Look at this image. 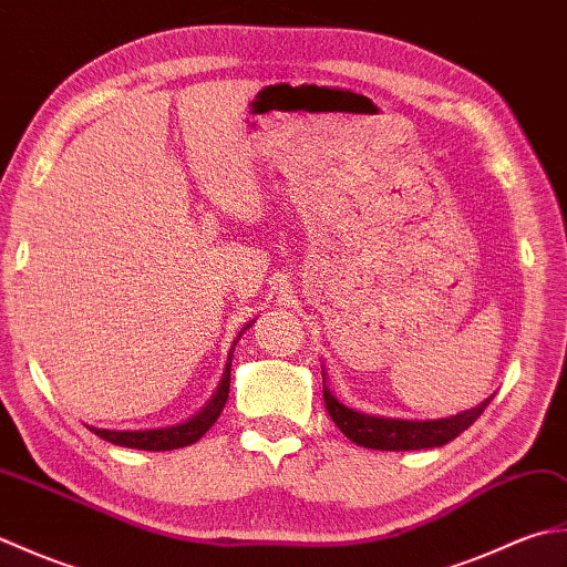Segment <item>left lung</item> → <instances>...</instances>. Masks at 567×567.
Masks as SVG:
<instances>
[{"label":"left lung","mask_w":567,"mask_h":567,"mask_svg":"<svg viewBox=\"0 0 567 567\" xmlns=\"http://www.w3.org/2000/svg\"><path fill=\"white\" fill-rule=\"evenodd\" d=\"M492 396L483 404H477L473 409H467V412H461L449 419H429V421L384 419V416H370L363 412H355V409L341 404L331 394V390L327 388V378H323V402H327L333 424L339 426L343 431V436H348L353 443L363 445V449H375V451L439 449V445H445L455 436H461L470 424H475L477 416L483 414L487 404L492 402Z\"/></svg>","instance_id":"left-lung-1"}]
</instances>
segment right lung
Returning <instances> with one entry per match:
<instances>
[{
  "label": "right lung",
  "instance_id": "1",
  "mask_svg": "<svg viewBox=\"0 0 567 567\" xmlns=\"http://www.w3.org/2000/svg\"><path fill=\"white\" fill-rule=\"evenodd\" d=\"M250 323H248V327H250ZM244 331H240V333H244ZM240 333H238V339H240ZM234 346H236V341H234ZM231 358H234V348L228 351L226 370L221 375L219 388H216V392L212 394V400L204 404L195 416H189L187 421H183V424L165 426V429H146V431L92 429V433H94V436L114 443V445H126V449H138V451H173V449H185V445L197 443L204 436V433H207L214 426V421L219 419V414L224 412V404L228 400V388H231Z\"/></svg>",
  "mask_w": 567,
  "mask_h": 567
}]
</instances>
